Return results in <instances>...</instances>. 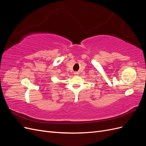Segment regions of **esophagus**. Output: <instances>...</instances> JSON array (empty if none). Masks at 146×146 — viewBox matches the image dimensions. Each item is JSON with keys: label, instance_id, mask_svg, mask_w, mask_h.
Here are the masks:
<instances>
[{"label": "esophagus", "instance_id": "esophagus-1", "mask_svg": "<svg viewBox=\"0 0 146 146\" xmlns=\"http://www.w3.org/2000/svg\"><path fill=\"white\" fill-rule=\"evenodd\" d=\"M74 75H75V76H78V72H74Z\"/></svg>", "mask_w": 146, "mask_h": 146}]
</instances>
